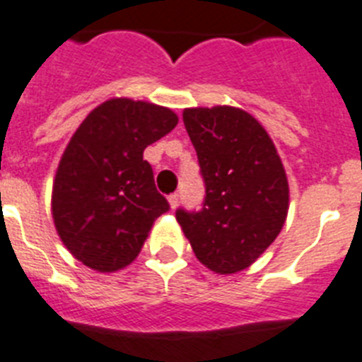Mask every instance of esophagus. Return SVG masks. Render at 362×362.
I'll use <instances>...</instances> for the list:
<instances>
[{
	"mask_svg": "<svg viewBox=\"0 0 362 362\" xmlns=\"http://www.w3.org/2000/svg\"><path fill=\"white\" fill-rule=\"evenodd\" d=\"M167 201H169L171 208H173V210H175V208L178 206V193H173V195L167 197Z\"/></svg>",
	"mask_w": 362,
	"mask_h": 362,
	"instance_id": "1",
	"label": "esophagus"
}]
</instances>
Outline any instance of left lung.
<instances>
[{"label":"left lung","instance_id":"1","mask_svg":"<svg viewBox=\"0 0 362 362\" xmlns=\"http://www.w3.org/2000/svg\"><path fill=\"white\" fill-rule=\"evenodd\" d=\"M206 187L199 211L176 210L195 257L219 275L242 272L286 221L288 180L277 148L247 111L216 105L184 110Z\"/></svg>","mask_w":362,"mask_h":362}]
</instances>
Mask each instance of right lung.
Instances as JSON below:
<instances>
[{"instance_id": "1", "label": "right lung", "mask_w": 362, "mask_h": 362, "mask_svg": "<svg viewBox=\"0 0 362 362\" xmlns=\"http://www.w3.org/2000/svg\"><path fill=\"white\" fill-rule=\"evenodd\" d=\"M176 124L171 110L130 98L107 100L79 124L52 193L57 234L79 262L111 273L139 255L154 221L169 210L143 152Z\"/></svg>"}]
</instances>
